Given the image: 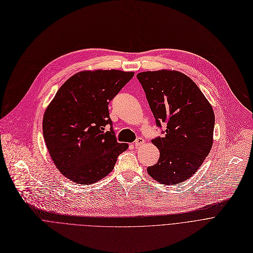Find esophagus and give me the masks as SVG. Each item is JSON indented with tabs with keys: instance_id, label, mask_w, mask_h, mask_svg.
I'll list each match as a JSON object with an SVG mask.
<instances>
[{
	"instance_id": "1",
	"label": "esophagus",
	"mask_w": 253,
	"mask_h": 253,
	"mask_svg": "<svg viewBox=\"0 0 253 253\" xmlns=\"http://www.w3.org/2000/svg\"><path fill=\"white\" fill-rule=\"evenodd\" d=\"M144 143V139L142 138V137H138L136 140H135V142H134V146L137 148V147H140L142 144Z\"/></svg>"
}]
</instances>
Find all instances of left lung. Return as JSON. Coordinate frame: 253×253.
Instances as JSON below:
<instances>
[{"label": "left lung", "mask_w": 253, "mask_h": 253, "mask_svg": "<svg viewBox=\"0 0 253 253\" xmlns=\"http://www.w3.org/2000/svg\"><path fill=\"white\" fill-rule=\"evenodd\" d=\"M156 125L166 126L163 137L152 143L159 149L158 162L147 168L156 181L177 185L202 165L213 143L215 117L198 86L178 71H147L137 74Z\"/></svg>", "instance_id": "obj_1"}]
</instances>
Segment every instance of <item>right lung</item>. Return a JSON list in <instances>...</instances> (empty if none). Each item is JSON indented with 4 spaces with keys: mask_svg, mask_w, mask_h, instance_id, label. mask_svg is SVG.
I'll return each mask as SVG.
<instances>
[{
    "mask_svg": "<svg viewBox=\"0 0 253 253\" xmlns=\"http://www.w3.org/2000/svg\"><path fill=\"white\" fill-rule=\"evenodd\" d=\"M134 72L82 71L58 90L43 118V135L59 171L77 184L109 174L128 144L117 142L108 105ZM109 124V131L104 128Z\"/></svg>",
    "mask_w": 253,
    "mask_h": 253,
    "instance_id": "right-lung-1",
    "label": "right lung"
}]
</instances>
